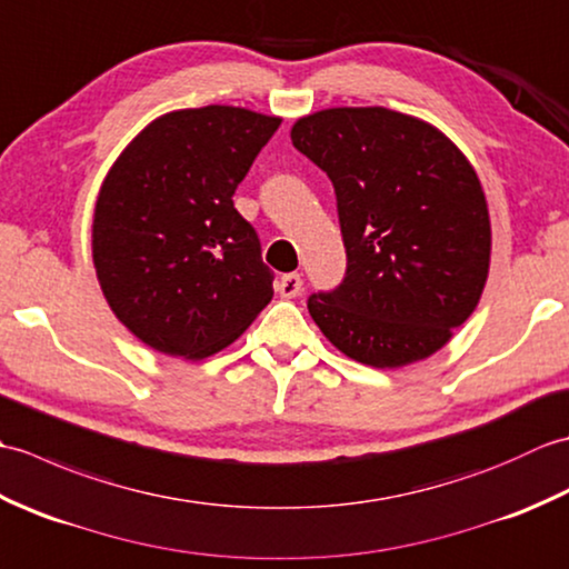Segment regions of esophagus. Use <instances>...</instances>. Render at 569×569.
I'll return each mask as SVG.
<instances>
[{"instance_id":"34e87169","label":"esophagus","mask_w":569,"mask_h":569,"mask_svg":"<svg viewBox=\"0 0 569 569\" xmlns=\"http://www.w3.org/2000/svg\"><path fill=\"white\" fill-rule=\"evenodd\" d=\"M300 291H303V278H300V273L281 276V281H278V293L283 298H296Z\"/></svg>"}]
</instances>
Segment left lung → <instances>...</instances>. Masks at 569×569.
Segmentation results:
<instances>
[{"label":"left lung","instance_id":"obj_1","mask_svg":"<svg viewBox=\"0 0 569 569\" xmlns=\"http://www.w3.org/2000/svg\"><path fill=\"white\" fill-rule=\"evenodd\" d=\"M293 147L335 186L342 283L308 310L361 365L398 369L450 342L489 276L491 224L475 168L432 124L386 107L298 119Z\"/></svg>","mask_w":569,"mask_h":569}]
</instances>
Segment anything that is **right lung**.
Here are the masks:
<instances>
[{
    "mask_svg": "<svg viewBox=\"0 0 569 569\" xmlns=\"http://www.w3.org/2000/svg\"><path fill=\"white\" fill-rule=\"evenodd\" d=\"M278 124L244 107L168 112L107 173L94 271L119 322L156 352H220L273 298L257 229L232 196Z\"/></svg>",
    "mask_w": 569,
    "mask_h": 569,
    "instance_id": "add662e5",
    "label": "right lung"
}]
</instances>
